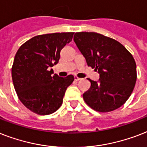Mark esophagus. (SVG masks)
<instances>
[{
	"label": "esophagus",
	"mask_w": 147,
	"mask_h": 147,
	"mask_svg": "<svg viewBox=\"0 0 147 147\" xmlns=\"http://www.w3.org/2000/svg\"><path fill=\"white\" fill-rule=\"evenodd\" d=\"M74 80H76V81H79V80H81V78H80V77H77V76H75Z\"/></svg>",
	"instance_id": "obj_1"
}]
</instances>
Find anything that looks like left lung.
<instances>
[{
  "mask_svg": "<svg viewBox=\"0 0 147 147\" xmlns=\"http://www.w3.org/2000/svg\"><path fill=\"white\" fill-rule=\"evenodd\" d=\"M74 40L87 66L100 74L99 81L88 79L91 85L83 94L85 103L100 113L110 112L123 105L136 81L133 55L120 42L95 32H77Z\"/></svg>",
  "mask_w": 147,
  "mask_h": 147,
  "instance_id": "left-lung-1",
  "label": "left lung"
}]
</instances>
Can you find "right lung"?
Instances as JSON below:
<instances>
[{
  "label": "right lung",
  "instance_id": "obj_1",
  "mask_svg": "<svg viewBox=\"0 0 147 147\" xmlns=\"http://www.w3.org/2000/svg\"><path fill=\"white\" fill-rule=\"evenodd\" d=\"M74 32L37 35L23 44L11 68L14 89L20 102L39 115L53 113L61 107L73 75L60 77L49 68L56 65L60 53L72 40Z\"/></svg>",
  "mask_w": 147,
  "mask_h": 147
}]
</instances>
